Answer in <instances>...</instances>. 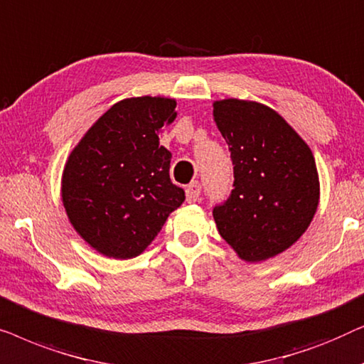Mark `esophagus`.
<instances>
[{
	"mask_svg": "<svg viewBox=\"0 0 364 364\" xmlns=\"http://www.w3.org/2000/svg\"><path fill=\"white\" fill-rule=\"evenodd\" d=\"M198 196H200V183L198 182H192L188 183L186 188V198L188 203H193L198 200Z\"/></svg>",
	"mask_w": 364,
	"mask_h": 364,
	"instance_id": "esophagus-1",
	"label": "esophagus"
}]
</instances>
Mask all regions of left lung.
<instances>
[{"label": "left lung", "instance_id": "1", "mask_svg": "<svg viewBox=\"0 0 364 364\" xmlns=\"http://www.w3.org/2000/svg\"><path fill=\"white\" fill-rule=\"evenodd\" d=\"M213 117L235 177L228 200L213 208L218 233L242 260L265 262L290 248L315 217V157L295 129L262 102L213 101Z\"/></svg>", "mask_w": 364, "mask_h": 364}]
</instances>
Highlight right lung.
<instances>
[{
  "mask_svg": "<svg viewBox=\"0 0 364 364\" xmlns=\"http://www.w3.org/2000/svg\"><path fill=\"white\" fill-rule=\"evenodd\" d=\"M176 99H122L69 154L61 198L69 222L104 257L127 260L151 245L186 193L168 176L172 154L159 142L177 117Z\"/></svg>",
  "mask_w": 364,
  "mask_h": 364,
  "instance_id": "obj_1",
  "label": "right lung"
}]
</instances>
